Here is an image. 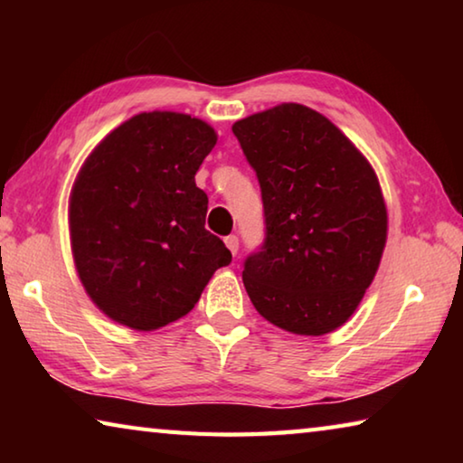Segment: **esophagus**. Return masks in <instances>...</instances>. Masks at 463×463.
Instances as JSON below:
<instances>
[{"label":"esophagus","mask_w":463,"mask_h":463,"mask_svg":"<svg viewBox=\"0 0 463 463\" xmlns=\"http://www.w3.org/2000/svg\"><path fill=\"white\" fill-rule=\"evenodd\" d=\"M224 245L229 247V250L232 255H237V250H239V237L237 234H231V237H226L224 239Z\"/></svg>","instance_id":"34e87169"}]
</instances>
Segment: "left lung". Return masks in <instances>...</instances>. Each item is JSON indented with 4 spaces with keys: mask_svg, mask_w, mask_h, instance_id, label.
<instances>
[{
    "mask_svg": "<svg viewBox=\"0 0 463 463\" xmlns=\"http://www.w3.org/2000/svg\"><path fill=\"white\" fill-rule=\"evenodd\" d=\"M261 185L265 245L242 284L255 310L320 336L357 310L380 268L388 210L370 161L317 109L279 104L232 124Z\"/></svg>",
    "mask_w": 463,
    "mask_h": 463,
    "instance_id": "left-lung-1",
    "label": "left lung"
}]
</instances>
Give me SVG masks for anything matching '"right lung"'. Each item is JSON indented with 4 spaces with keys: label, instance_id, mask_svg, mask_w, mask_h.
<instances>
[{
    "label": "right lung",
    "instance_id": "obj_1",
    "mask_svg": "<svg viewBox=\"0 0 463 463\" xmlns=\"http://www.w3.org/2000/svg\"><path fill=\"white\" fill-rule=\"evenodd\" d=\"M216 130L182 112H140L83 161L69 195L77 276L104 315L155 331L190 312L232 255L203 229L208 195L195 171Z\"/></svg>",
    "mask_w": 463,
    "mask_h": 463
}]
</instances>
